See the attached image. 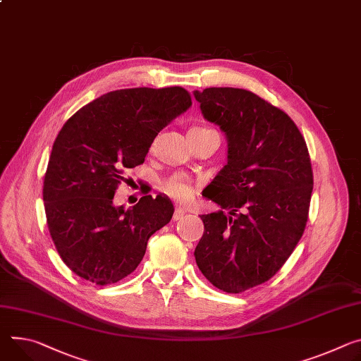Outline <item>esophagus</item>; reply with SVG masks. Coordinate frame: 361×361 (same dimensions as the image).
I'll list each match as a JSON object with an SVG mask.
<instances>
[{
    "mask_svg": "<svg viewBox=\"0 0 361 361\" xmlns=\"http://www.w3.org/2000/svg\"><path fill=\"white\" fill-rule=\"evenodd\" d=\"M184 214H185V210H184V209H181V207H177V209L174 210V216H173V219H174V220H180V219H183V217H184Z\"/></svg>",
    "mask_w": 361,
    "mask_h": 361,
    "instance_id": "obj_1",
    "label": "esophagus"
}]
</instances>
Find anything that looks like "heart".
Here are the masks:
<instances>
[{
	"label": "heart",
	"instance_id": "obj_1",
	"mask_svg": "<svg viewBox=\"0 0 361 361\" xmlns=\"http://www.w3.org/2000/svg\"><path fill=\"white\" fill-rule=\"evenodd\" d=\"M190 133L195 134H206V133H216L214 129L207 126H194L190 129ZM164 191H166L170 197L178 200V202H188L192 197L194 187L192 184L184 178L183 176H174L164 184Z\"/></svg>",
	"mask_w": 361,
	"mask_h": 361
}]
</instances>
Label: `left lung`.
<instances>
[{"mask_svg":"<svg viewBox=\"0 0 361 361\" xmlns=\"http://www.w3.org/2000/svg\"><path fill=\"white\" fill-rule=\"evenodd\" d=\"M194 97L227 138V164L204 195L228 210L200 216L204 233L194 256L216 288L240 293L269 281L302 238L311 159L298 126L257 94L207 87Z\"/></svg>","mask_w":361,"mask_h":361,"instance_id":"8db88e82","label":"left lung"}]
</instances>
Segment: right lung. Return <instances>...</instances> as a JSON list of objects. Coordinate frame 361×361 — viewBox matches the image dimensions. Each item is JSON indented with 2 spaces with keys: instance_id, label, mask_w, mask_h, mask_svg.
Masks as SVG:
<instances>
[{
  "instance_id": "obj_1",
  "label": "right lung",
  "mask_w": 361,
  "mask_h": 361,
  "mask_svg": "<svg viewBox=\"0 0 361 361\" xmlns=\"http://www.w3.org/2000/svg\"><path fill=\"white\" fill-rule=\"evenodd\" d=\"M191 106L180 87H134L102 94L63 125L43 185L47 226L61 260L96 285L133 274L147 243L174 213L169 197L114 204L123 171L144 162L162 128Z\"/></svg>"
}]
</instances>
